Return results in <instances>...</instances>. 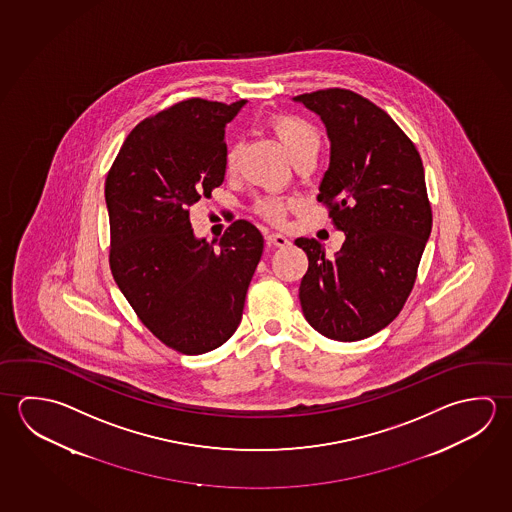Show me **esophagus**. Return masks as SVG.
I'll use <instances>...</instances> for the list:
<instances>
[{
    "mask_svg": "<svg viewBox=\"0 0 512 512\" xmlns=\"http://www.w3.org/2000/svg\"><path fill=\"white\" fill-rule=\"evenodd\" d=\"M269 244H273V246H278V248H284L289 244V239H287L286 235L278 234V232H273V234H269L268 237Z\"/></svg>",
    "mask_w": 512,
    "mask_h": 512,
    "instance_id": "1",
    "label": "esophagus"
}]
</instances>
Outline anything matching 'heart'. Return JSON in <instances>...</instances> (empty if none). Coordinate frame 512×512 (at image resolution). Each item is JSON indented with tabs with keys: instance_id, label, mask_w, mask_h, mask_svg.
<instances>
[{
	"instance_id": "heart-1",
	"label": "heart",
	"mask_w": 512,
	"mask_h": 512,
	"mask_svg": "<svg viewBox=\"0 0 512 512\" xmlns=\"http://www.w3.org/2000/svg\"><path fill=\"white\" fill-rule=\"evenodd\" d=\"M271 129L277 135L280 144L284 145V149L293 163L302 158L318 156L320 145H322L320 133L316 131L313 124H309L304 118L278 115L271 120ZM237 158H239V147L232 145L226 153V169L228 171H235ZM286 208V199L278 198V196H264L257 201V212L269 221H282L286 214Z\"/></svg>"
}]
</instances>
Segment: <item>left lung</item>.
<instances>
[{"label": "left lung", "instance_id": "8db88e82", "mask_svg": "<svg viewBox=\"0 0 512 512\" xmlns=\"http://www.w3.org/2000/svg\"><path fill=\"white\" fill-rule=\"evenodd\" d=\"M331 142L318 201L345 234L334 257L296 239L309 268L300 282L305 320L325 338L358 341L385 329L412 291L431 234L421 156L383 109L349 90L295 97Z\"/></svg>", "mask_w": 512, "mask_h": 512}]
</instances>
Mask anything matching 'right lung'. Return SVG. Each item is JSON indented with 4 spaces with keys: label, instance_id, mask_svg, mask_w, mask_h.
Here are the masks:
<instances>
[{
    "label": "right lung",
    "instance_id": "obj_1",
    "mask_svg": "<svg viewBox=\"0 0 512 512\" xmlns=\"http://www.w3.org/2000/svg\"><path fill=\"white\" fill-rule=\"evenodd\" d=\"M246 100H183L129 133L106 180L109 266L145 327L198 356L225 343L243 318L264 250L239 219L221 241L198 239L189 208L225 180V127Z\"/></svg>",
    "mask_w": 512,
    "mask_h": 512
}]
</instances>
